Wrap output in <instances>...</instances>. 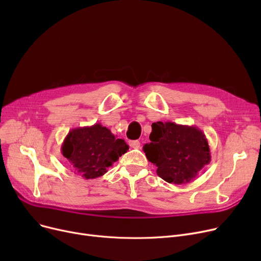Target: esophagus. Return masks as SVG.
<instances>
[{
    "mask_svg": "<svg viewBox=\"0 0 261 261\" xmlns=\"http://www.w3.org/2000/svg\"><path fill=\"white\" fill-rule=\"evenodd\" d=\"M129 145H130V147H132L134 149H139L141 147V143L139 141H130Z\"/></svg>",
    "mask_w": 261,
    "mask_h": 261,
    "instance_id": "esophagus-1",
    "label": "esophagus"
}]
</instances>
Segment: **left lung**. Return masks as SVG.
Listing matches in <instances>:
<instances>
[{"mask_svg":"<svg viewBox=\"0 0 261 261\" xmlns=\"http://www.w3.org/2000/svg\"><path fill=\"white\" fill-rule=\"evenodd\" d=\"M151 127L150 143L143 150L164 181L177 185L189 183L210 164L208 141L199 128L172 121L153 122Z\"/></svg>","mask_w":261,"mask_h":261,"instance_id":"left-lung-1","label":"left lung"}]
</instances>
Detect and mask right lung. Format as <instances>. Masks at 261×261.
Listing matches in <instances>:
<instances>
[{
    "mask_svg": "<svg viewBox=\"0 0 261 261\" xmlns=\"http://www.w3.org/2000/svg\"><path fill=\"white\" fill-rule=\"evenodd\" d=\"M128 149L125 141L116 139L100 123H95L70 130L62 143L61 153L76 174L89 180L103 175Z\"/></svg>",
    "mask_w": 261,
    "mask_h": 261,
    "instance_id": "add662e5",
    "label": "right lung"
}]
</instances>
